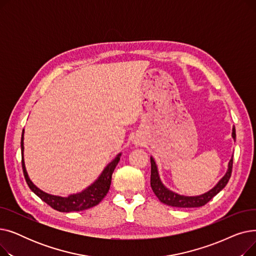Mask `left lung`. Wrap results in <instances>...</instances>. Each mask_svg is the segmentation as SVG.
<instances>
[{"label": "left lung", "instance_id": "1", "mask_svg": "<svg viewBox=\"0 0 256 256\" xmlns=\"http://www.w3.org/2000/svg\"><path fill=\"white\" fill-rule=\"evenodd\" d=\"M232 137L236 139V128L234 126L232 128ZM232 163L234 158L230 160V164H228V170L225 176L222 178V180L214 186L210 191L208 193L200 195V196H193V197H188V196H182L176 193H173L169 191L167 188L164 186V184L160 182L158 173V168L154 163V160L150 158V164H152V173H150V186L154 193L158 198L160 202H163L170 206H176V208H199L206 204L208 201L216 196L223 188L227 184L228 180H230L232 172Z\"/></svg>", "mask_w": 256, "mask_h": 256}]
</instances>
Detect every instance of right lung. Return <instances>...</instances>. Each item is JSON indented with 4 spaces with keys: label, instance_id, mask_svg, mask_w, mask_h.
Masks as SVG:
<instances>
[{
    "label": "right lung",
    "instance_id": "add662e5",
    "mask_svg": "<svg viewBox=\"0 0 256 256\" xmlns=\"http://www.w3.org/2000/svg\"><path fill=\"white\" fill-rule=\"evenodd\" d=\"M20 146H22V167L26 182L28 184L29 188L40 199L44 201L46 204H48L54 210L63 212H80V210H88L90 208L98 206L102 200V198L106 195V193L109 192L111 180H112V174L119 162L120 156H121L119 154L112 160V162L106 167V169L102 171V176L98 178V180L93 184H91L89 188H87L85 191L78 194L70 195L68 197H60V196H54V195H50L48 193L42 192L30 180L28 173L26 171L24 162V154H22L24 152V130L22 134Z\"/></svg>",
    "mask_w": 256,
    "mask_h": 256
}]
</instances>
